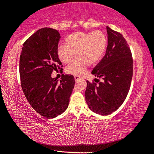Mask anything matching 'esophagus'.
Wrapping results in <instances>:
<instances>
[{
    "label": "esophagus",
    "instance_id": "1",
    "mask_svg": "<svg viewBox=\"0 0 154 154\" xmlns=\"http://www.w3.org/2000/svg\"><path fill=\"white\" fill-rule=\"evenodd\" d=\"M74 78H75V82H77V81H79V80H80V79H81V77H78V76H75V77H74Z\"/></svg>",
    "mask_w": 154,
    "mask_h": 154
}]
</instances>
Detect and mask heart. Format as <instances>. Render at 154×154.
I'll use <instances>...</instances> for the list:
<instances>
[{
	"label": "heart",
	"mask_w": 154,
	"mask_h": 154,
	"mask_svg": "<svg viewBox=\"0 0 154 154\" xmlns=\"http://www.w3.org/2000/svg\"><path fill=\"white\" fill-rule=\"evenodd\" d=\"M106 46V38L102 31L76 32L67 36L66 45L58 47L57 54L63 63L68 64L76 53L77 58L66 68V72L79 76L85 71L88 64L94 65L100 60Z\"/></svg>",
	"instance_id": "b5f03b06"
}]
</instances>
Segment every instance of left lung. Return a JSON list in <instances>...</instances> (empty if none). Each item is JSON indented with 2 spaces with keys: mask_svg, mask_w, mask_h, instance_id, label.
Wrapping results in <instances>:
<instances>
[{
  "mask_svg": "<svg viewBox=\"0 0 154 154\" xmlns=\"http://www.w3.org/2000/svg\"><path fill=\"white\" fill-rule=\"evenodd\" d=\"M106 31V54L92 71L97 77L95 82L86 81L85 92L88 107L103 116H108L120 107L128 94L133 72L131 51L126 39L122 34L108 26Z\"/></svg>",
  "mask_w": 154,
  "mask_h": 154,
  "instance_id": "8db88e82",
  "label": "left lung"
}]
</instances>
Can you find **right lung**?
<instances>
[{"label": "right lung", "mask_w": 154, "mask_h": 154, "mask_svg": "<svg viewBox=\"0 0 154 154\" xmlns=\"http://www.w3.org/2000/svg\"><path fill=\"white\" fill-rule=\"evenodd\" d=\"M60 38L58 30L41 28L23 44L20 58L23 92L31 106L48 119L66 110L75 83L71 75L62 74L60 82L51 77L53 71H62L57 54Z\"/></svg>", "instance_id": "1"}]
</instances>
